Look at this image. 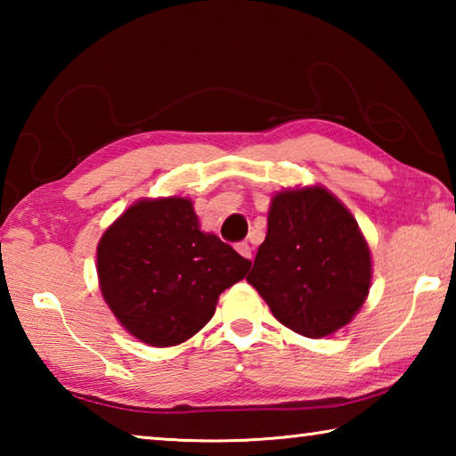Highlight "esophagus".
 <instances>
[{
    "label": "esophagus",
    "mask_w": 456,
    "mask_h": 456,
    "mask_svg": "<svg viewBox=\"0 0 456 456\" xmlns=\"http://www.w3.org/2000/svg\"><path fill=\"white\" fill-rule=\"evenodd\" d=\"M237 251H239V256H243L245 259H251V247L247 243H239Z\"/></svg>",
    "instance_id": "esophagus-1"
}]
</instances>
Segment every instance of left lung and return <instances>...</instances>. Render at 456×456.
<instances>
[{"instance_id": "8db88e82", "label": "left lung", "mask_w": 456, "mask_h": 456, "mask_svg": "<svg viewBox=\"0 0 456 456\" xmlns=\"http://www.w3.org/2000/svg\"><path fill=\"white\" fill-rule=\"evenodd\" d=\"M283 326L326 338L354 320L372 285V253L358 221L322 184L272 197L267 235L249 277Z\"/></svg>"}]
</instances>
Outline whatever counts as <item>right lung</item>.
Returning <instances> with one entry per match:
<instances>
[{"mask_svg": "<svg viewBox=\"0 0 456 456\" xmlns=\"http://www.w3.org/2000/svg\"><path fill=\"white\" fill-rule=\"evenodd\" d=\"M251 261L200 231L187 197L141 199L100 237L98 285L130 336L154 348L187 342Z\"/></svg>", "mask_w": 456, "mask_h": 456, "instance_id": "right-lung-1", "label": "right lung"}]
</instances>
